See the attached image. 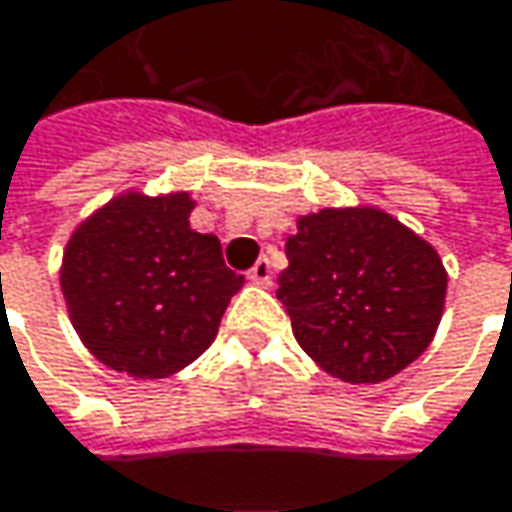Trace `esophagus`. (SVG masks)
<instances>
[{
	"label": "esophagus",
	"mask_w": 512,
	"mask_h": 512,
	"mask_svg": "<svg viewBox=\"0 0 512 512\" xmlns=\"http://www.w3.org/2000/svg\"><path fill=\"white\" fill-rule=\"evenodd\" d=\"M249 281H255L260 287H269L272 284V263L266 257H260L255 266L249 269Z\"/></svg>",
	"instance_id": "1"
}]
</instances>
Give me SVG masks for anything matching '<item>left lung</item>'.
<instances>
[{"label":"left lung","instance_id":"left-lung-1","mask_svg":"<svg viewBox=\"0 0 512 512\" xmlns=\"http://www.w3.org/2000/svg\"><path fill=\"white\" fill-rule=\"evenodd\" d=\"M278 302L328 375L381 384L431 346L448 275L437 249L378 208L299 216Z\"/></svg>","mask_w":512,"mask_h":512}]
</instances>
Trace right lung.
Here are the masks:
<instances>
[{
	"mask_svg": "<svg viewBox=\"0 0 512 512\" xmlns=\"http://www.w3.org/2000/svg\"><path fill=\"white\" fill-rule=\"evenodd\" d=\"M190 193H122L87 216L64 249L72 328L105 366L169 378L208 349L246 284L213 234L190 228Z\"/></svg>",
	"mask_w": 512,
	"mask_h": 512,
	"instance_id": "obj_1",
	"label": "right lung"
}]
</instances>
